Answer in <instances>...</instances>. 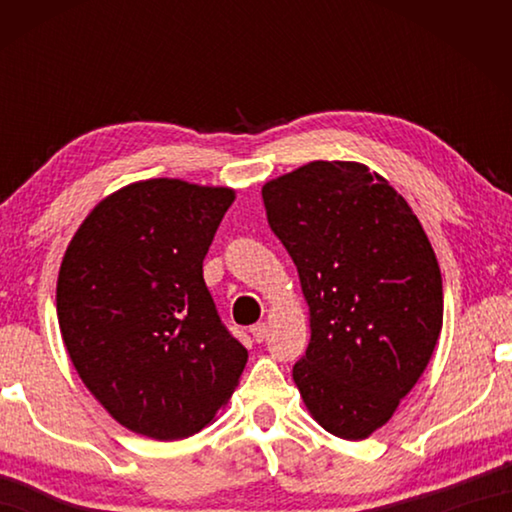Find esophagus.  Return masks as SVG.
<instances>
[{
    "mask_svg": "<svg viewBox=\"0 0 512 512\" xmlns=\"http://www.w3.org/2000/svg\"><path fill=\"white\" fill-rule=\"evenodd\" d=\"M250 334H253V339H255L257 343H262V341L266 339V334H268L266 323H257V325L250 327Z\"/></svg>",
    "mask_w": 512,
    "mask_h": 512,
    "instance_id": "esophagus-1",
    "label": "esophagus"
}]
</instances>
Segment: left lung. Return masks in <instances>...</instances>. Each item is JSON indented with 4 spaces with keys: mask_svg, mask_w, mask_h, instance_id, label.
Here are the masks:
<instances>
[{
    "mask_svg": "<svg viewBox=\"0 0 512 512\" xmlns=\"http://www.w3.org/2000/svg\"><path fill=\"white\" fill-rule=\"evenodd\" d=\"M262 198L309 305L311 341L293 366L302 400L334 436L368 438L436 348L438 259L409 203L359 162H309Z\"/></svg>",
    "mask_w": 512,
    "mask_h": 512,
    "instance_id": "1",
    "label": "left lung"
}]
</instances>
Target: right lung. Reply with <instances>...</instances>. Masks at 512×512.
<instances>
[{"instance_id": "1", "label": "right lung", "mask_w": 512, "mask_h": 512, "mask_svg": "<svg viewBox=\"0 0 512 512\" xmlns=\"http://www.w3.org/2000/svg\"><path fill=\"white\" fill-rule=\"evenodd\" d=\"M232 201V189L183 180L128 185L94 207L60 264L69 359L112 418L142 436H194L244 372L248 350L203 280Z\"/></svg>"}]
</instances>
